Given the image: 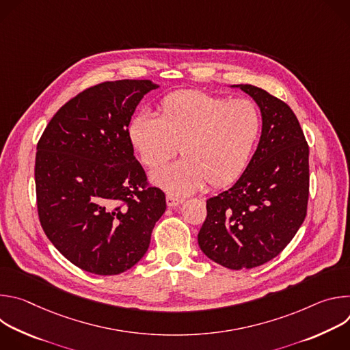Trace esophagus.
Segmentation results:
<instances>
[{"label": "esophagus", "mask_w": 350, "mask_h": 350, "mask_svg": "<svg viewBox=\"0 0 350 350\" xmlns=\"http://www.w3.org/2000/svg\"><path fill=\"white\" fill-rule=\"evenodd\" d=\"M184 201L181 198H176V196H173V195H167L166 196V204H167V206H170V208H176V206H178V205H181Z\"/></svg>", "instance_id": "34e87169"}]
</instances>
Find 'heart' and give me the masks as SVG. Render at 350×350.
Listing matches in <instances>:
<instances>
[{
  "mask_svg": "<svg viewBox=\"0 0 350 350\" xmlns=\"http://www.w3.org/2000/svg\"><path fill=\"white\" fill-rule=\"evenodd\" d=\"M262 133V113L251 99H231L199 90L176 91L158 105V118L141 112L127 127L131 148L149 169L177 152L183 158L151 174L172 195H188L211 184L235 183L252 158Z\"/></svg>",
  "mask_w": 350,
  "mask_h": 350,
  "instance_id": "b5f03b06",
  "label": "heart"
}]
</instances>
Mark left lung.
I'll list each match as a JSON object with an SVG mask.
<instances>
[{
  "instance_id": "left-lung-1",
  "label": "left lung",
  "mask_w": 350,
  "mask_h": 350,
  "mask_svg": "<svg viewBox=\"0 0 350 350\" xmlns=\"http://www.w3.org/2000/svg\"><path fill=\"white\" fill-rule=\"evenodd\" d=\"M260 108L262 135L238 181L206 201L201 251L231 270L275 258L302 226L309 199V145L292 109L267 91L237 84Z\"/></svg>"
}]
</instances>
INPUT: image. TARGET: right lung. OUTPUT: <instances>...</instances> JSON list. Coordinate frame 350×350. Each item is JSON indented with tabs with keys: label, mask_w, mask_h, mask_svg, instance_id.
<instances>
[{
	"label": "right lung",
	"mask_w": 350,
	"mask_h": 350,
	"mask_svg": "<svg viewBox=\"0 0 350 350\" xmlns=\"http://www.w3.org/2000/svg\"><path fill=\"white\" fill-rule=\"evenodd\" d=\"M151 80H118L77 94L49 120L36 154L41 227L79 269L116 275L146 254L165 193L149 187L127 137Z\"/></svg>",
	"instance_id": "add662e5"
}]
</instances>
